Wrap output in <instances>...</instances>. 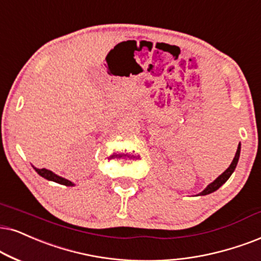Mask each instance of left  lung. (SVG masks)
Returning a JSON list of instances; mask_svg holds the SVG:
<instances>
[{
    "mask_svg": "<svg viewBox=\"0 0 261 261\" xmlns=\"http://www.w3.org/2000/svg\"><path fill=\"white\" fill-rule=\"evenodd\" d=\"M240 153H241V143L239 144V147H237V150H236V154H235V158H233V160H232V163L230 164V166L227 167V169L224 171V172L220 174L219 177H217L216 179L213 180L212 183H210L208 186H207L206 188H204V189L201 191L200 194H197V195L199 196H203V195H208V194H211V193H213V191H216V190H218L220 187L223 186L224 183L226 182L227 179H229L230 178V176H231L232 174V172L233 171H235V169H236V166H237V163H239V159H240Z\"/></svg>",
    "mask_w": 261,
    "mask_h": 261,
    "instance_id": "left-lung-1",
    "label": "left lung"
}]
</instances>
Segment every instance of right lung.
<instances>
[{
	"label": "right lung",
	"mask_w": 261,
	"mask_h": 261,
	"mask_svg": "<svg viewBox=\"0 0 261 261\" xmlns=\"http://www.w3.org/2000/svg\"><path fill=\"white\" fill-rule=\"evenodd\" d=\"M32 167H34L35 171L39 174V176L43 177V178H45V179L53 180V182L59 183V184H62V186H66V187H73V186H74V183H72L71 180L66 179V178H64V177L58 176L57 173H54V172H53V171H50V170H47V169H37V167H35V166H32Z\"/></svg>",
	"instance_id": "obj_1"
}]
</instances>
